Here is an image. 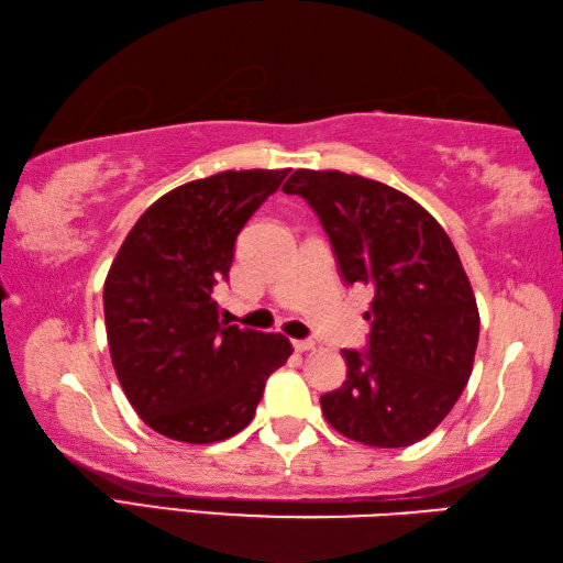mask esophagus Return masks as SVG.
<instances>
[{"mask_svg": "<svg viewBox=\"0 0 563 563\" xmlns=\"http://www.w3.org/2000/svg\"><path fill=\"white\" fill-rule=\"evenodd\" d=\"M311 349H313V341H294V351L303 353V351H311Z\"/></svg>", "mask_w": 563, "mask_h": 563, "instance_id": "esophagus-1", "label": "esophagus"}]
</instances>
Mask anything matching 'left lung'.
I'll return each instance as SVG.
<instances>
[{"mask_svg":"<svg viewBox=\"0 0 563 563\" xmlns=\"http://www.w3.org/2000/svg\"><path fill=\"white\" fill-rule=\"evenodd\" d=\"M346 284L373 289L368 349L343 351L346 380L321 396L333 430L371 448L428 438L465 390L479 339L475 291L426 207L390 185L339 170H294Z\"/></svg>","mask_w":563,"mask_h":563,"instance_id":"8db88e82","label":"left lung"}]
</instances>
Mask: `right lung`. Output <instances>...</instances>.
<instances>
[{
    "mask_svg": "<svg viewBox=\"0 0 563 563\" xmlns=\"http://www.w3.org/2000/svg\"><path fill=\"white\" fill-rule=\"evenodd\" d=\"M289 170H224L175 187L128 232L108 269V349L125 398L161 435L207 445L250 426L291 356L282 333L227 327L212 289L234 242Z\"/></svg>",
    "mask_w": 563,
    "mask_h": 563,
    "instance_id": "right-lung-1",
    "label": "right lung"
}]
</instances>
